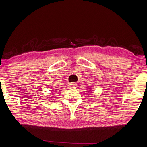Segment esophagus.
Wrapping results in <instances>:
<instances>
[{
	"label": "esophagus",
	"instance_id": "esophagus-1",
	"mask_svg": "<svg viewBox=\"0 0 147 147\" xmlns=\"http://www.w3.org/2000/svg\"><path fill=\"white\" fill-rule=\"evenodd\" d=\"M77 85H78V84L76 83H71L70 84L71 87H73V88H76L77 87Z\"/></svg>",
	"mask_w": 147,
	"mask_h": 147
}]
</instances>
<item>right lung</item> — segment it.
I'll return each instance as SVG.
<instances>
[{"instance_id": "add662e5", "label": "right lung", "mask_w": 147, "mask_h": 147, "mask_svg": "<svg viewBox=\"0 0 147 147\" xmlns=\"http://www.w3.org/2000/svg\"><path fill=\"white\" fill-rule=\"evenodd\" d=\"M56 90H57V89H56ZM54 96H52V97H53Z\"/></svg>"}]
</instances>
